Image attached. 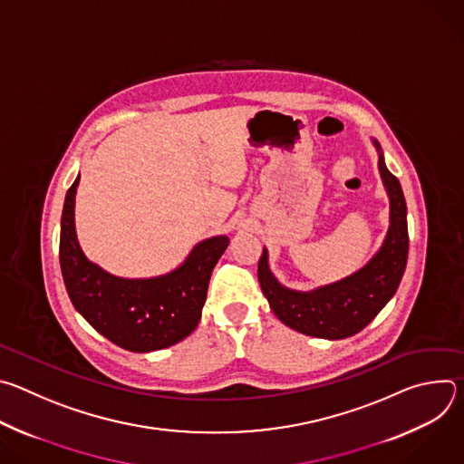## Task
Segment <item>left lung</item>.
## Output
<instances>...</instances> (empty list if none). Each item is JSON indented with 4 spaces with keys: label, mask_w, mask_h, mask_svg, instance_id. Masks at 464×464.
I'll return each instance as SVG.
<instances>
[{
    "label": "left lung",
    "mask_w": 464,
    "mask_h": 464,
    "mask_svg": "<svg viewBox=\"0 0 464 464\" xmlns=\"http://www.w3.org/2000/svg\"><path fill=\"white\" fill-rule=\"evenodd\" d=\"M380 149V145L376 143ZM378 169L391 202V226L382 249L354 276L314 292H294L277 283L268 268V253L258 258V283L274 314L306 336L343 340L365 328L399 288L410 249L408 208L401 181L380 154Z\"/></svg>",
    "instance_id": "1"
}]
</instances>
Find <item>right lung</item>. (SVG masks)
<instances>
[{
  "label": "right lung",
  "mask_w": 464,
  "mask_h": 464,
  "mask_svg": "<svg viewBox=\"0 0 464 464\" xmlns=\"http://www.w3.org/2000/svg\"><path fill=\"white\" fill-rule=\"evenodd\" d=\"M68 188L60 222V268L77 312L111 343L150 353L187 338L202 317L209 279L229 238L198 244L176 272L156 279H121L90 262L75 233V192Z\"/></svg>",
  "instance_id": "add662e5"
}]
</instances>
